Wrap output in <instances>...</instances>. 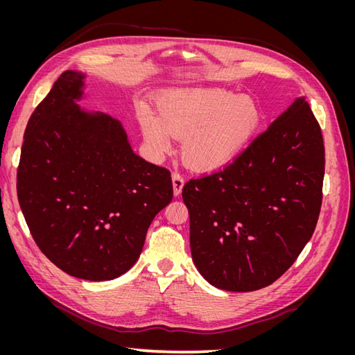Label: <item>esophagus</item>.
<instances>
[{
    "label": "esophagus",
    "instance_id": "obj_1",
    "mask_svg": "<svg viewBox=\"0 0 355 355\" xmlns=\"http://www.w3.org/2000/svg\"><path fill=\"white\" fill-rule=\"evenodd\" d=\"M171 182H173V194H175V197L180 196L182 188H184V184H185L184 178H182L179 173H173V176H171Z\"/></svg>",
    "mask_w": 355,
    "mask_h": 355
}]
</instances>
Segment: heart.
I'll use <instances>...</instances> for the list:
<instances>
[{
  "mask_svg": "<svg viewBox=\"0 0 355 355\" xmlns=\"http://www.w3.org/2000/svg\"><path fill=\"white\" fill-rule=\"evenodd\" d=\"M157 114L141 106L137 121L149 153L159 159L184 136L180 155L196 171L209 173L237 159L259 133L263 112L249 94L211 85H188L161 93Z\"/></svg>",
  "mask_w": 355,
  "mask_h": 355,
  "instance_id": "heart-1",
  "label": "heart"
}]
</instances>
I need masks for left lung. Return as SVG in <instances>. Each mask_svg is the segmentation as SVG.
Instances as JSON below:
<instances>
[{
    "mask_svg": "<svg viewBox=\"0 0 355 355\" xmlns=\"http://www.w3.org/2000/svg\"><path fill=\"white\" fill-rule=\"evenodd\" d=\"M324 145L304 96L223 170L182 189L191 254L211 286L272 284L311 240L323 198Z\"/></svg>",
    "mask_w": 355,
    "mask_h": 355,
    "instance_id": "left-lung-1",
    "label": "left lung"
}]
</instances>
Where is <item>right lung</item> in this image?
Masks as SVG:
<instances>
[{
	"label": "right lung",
	"instance_id": "add662e5",
	"mask_svg": "<svg viewBox=\"0 0 355 355\" xmlns=\"http://www.w3.org/2000/svg\"><path fill=\"white\" fill-rule=\"evenodd\" d=\"M84 78L63 72L31 115L17 198L53 263L81 280L106 282L136 263L173 185L167 168L133 153L120 121L81 108Z\"/></svg>",
	"mask_w": 355,
	"mask_h": 355
}]
</instances>
